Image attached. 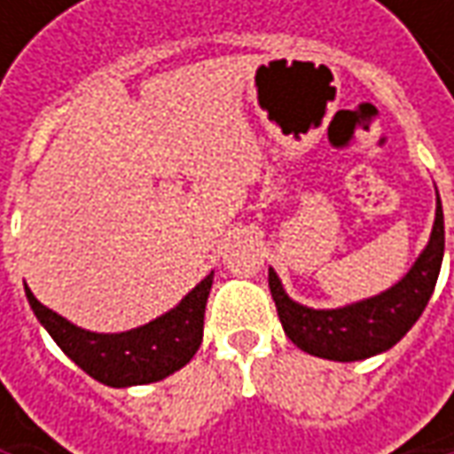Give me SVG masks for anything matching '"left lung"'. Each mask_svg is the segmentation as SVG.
Segmentation results:
<instances>
[{"label": "left lung", "mask_w": 454, "mask_h": 454, "mask_svg": "<svg viewBox=\"0 0 454 454\" xmlns=\"http://www.w3.org/2000/svg\"><path fill=\"white\" fill-rule=\"evenodd\" d=\"M445 254V217L437 194L434 224L425 250L407 275L379 295L340 308H308L293 301L278 272L268 270L272 301L283 331L301 351L328 361H364L389 351L407 336L427 308Z\"/></svg>", "instance_id": "8db88e82"}]
</instances>
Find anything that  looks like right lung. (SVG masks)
<instances>
[{
	"mask_svg": "<svg viewBox=\"0 0 454 454\" xmlns=\"http://www.w3.org/2000/svg\"><path fill=\"white\" fill-rule=\"evenodd\" d=\"M212 278L215 272H209L159 318L121 333H98L80 328L40 303L27 288V283L25 295L37 321L65 351V356L73 358L85 374H90L100 384L126 389L161 381L192 361L204 333V308L212 290Z\"/></svg>",
	"mask_w": 454,
	"mask_h": 454,
	"instance_id": "obj_1",
	"label": "right lung"
}]
</instances>
